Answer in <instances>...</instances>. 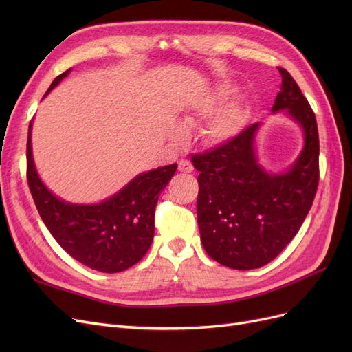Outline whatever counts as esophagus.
I'll return each mask as SVG.
<instances>
[{"label": "esophagus", "instance_id": "34e87169", "mask_svg": "<svg viewBox=\"0 0 352 352\" xmlns=\"http://www.w3.org/2000/svg\"><path fill=\"white\" fill-rule=\"evenodd\" d=\"M194 170V166L190 164L188 160H180L179 162V172L182 173H190Z\"/></svg>", "mask_w": 352, "mask_h": 352}]
</instances>
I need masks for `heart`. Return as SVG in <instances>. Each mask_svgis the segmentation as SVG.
I'll return each mask as SVG.
<instances>
[{
	"instance_id": "b5f03b06",
	"label": "heart",
	"mask_w": 352,
	"mask_h": 352,
	"mask_svg": "<svg viewBox=\"0 0 352 352\" xmlns=\"http://www.w3.org/2000/svg\"><path fill=\"white\" fill-rule=\"evenodd\" d=\"M226 92L219 91L212 97H210L201 107L202 114H210L220 109L223 104L226 102ZM190 122V119H188ZM248 120V111L239 104H232L228 107L219 110L214 116L211 117L210 122L207 123L204 129V138L210 144H223L230 141L232 138H235L238 133L247 124ZM175 136L177 140H184L185 132L182 129L175 131Z\"/></svg>"
}]
</instances>
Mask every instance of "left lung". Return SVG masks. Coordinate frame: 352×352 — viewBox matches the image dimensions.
<instances>
[{
	"mask_svg": "<svg viewBox=\"0 0 352 352\" xmlns=\"http://www.w3.org/2000/svg\"><path fill=\"white\" fill-rule=\"evenodd\" d=\"M272 111L285 110L301 124L304 150L282 175L260 167L254 123L230 141L190 158L199 172L197 199L202 247L212 260L236 270L258 269L278 257L300 230L318 186V131L314 111L289 72Z\"/></svg>",
	"mask_w": 352,
	"mask_h": 352,
	"instance_id": "1",
	"label": "left lung"
}]
</instances>
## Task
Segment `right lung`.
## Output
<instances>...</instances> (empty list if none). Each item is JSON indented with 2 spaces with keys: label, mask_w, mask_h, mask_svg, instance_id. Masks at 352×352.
<instances>
[{
  "label": "right lung",
  "mask_w": 352,
  "mask_h": 352,
  "mask_svg": "<svg viewBox=\"0 0 352 352\" xmlns=\"http://www.w3.org/2000/svg\"><path fill=\"white\" fill-rule=\"evenodd\" d=\"M70 69L52 80L54 89ZM30 127L28 135V184L39 216L60 247L74 260L102 273H119L132 267L151 247L155 206L162 190L175 175L177 164L138 175L122 190L100 204H69L52 195L41 182L32 157Z\"/></svg>",
  "instance_id": "1"
}]
</instances>
